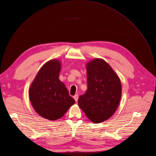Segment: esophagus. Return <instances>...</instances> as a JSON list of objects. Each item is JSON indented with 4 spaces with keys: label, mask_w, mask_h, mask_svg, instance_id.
Wrapping results in <instances>:
<instances>
[{
    "label": "esophagus",
    "mask_w": 156,
    "mask_h": 156,
    "mask_svg": "<svg viewBox=\"0 0 156 156\" xmlns=\"http://www.w3.org/2000/svg\"><path fill=\"white\" fill-rule=\"evenodd\" d=\"M78 98H79V96L77 95V94H76L74 96V99H75V101L76 102H77V101H78Z\"/></svg>",
    "instance_id": "esophagus-1"
}]
</instances>
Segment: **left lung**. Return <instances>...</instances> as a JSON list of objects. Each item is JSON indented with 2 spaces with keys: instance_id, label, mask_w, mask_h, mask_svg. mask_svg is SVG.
<instances>
[{
  "instance_id": "1",
  "label": "left lung",
  "mask_w": 156,
  "mask_h": 156,
  "mask_svg": "<svg viewBox=\"0 0 156 156\" xmlns=\"http://www.w3.org/2000/svg\"><path fill=\"white\" fill-rule=\"evenodd\" d=\"M87 89L79 98L78 105L89 120L101 123L115 112L122 96L120 78L101 58L87 63Z\"/></svg>"
}]
</instances>
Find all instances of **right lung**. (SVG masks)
<instances>
[{
	"instance_id": "1",
	"label": "right lung",
	"mask_w": 156,
	"mask_h": 156,
	"mask_svg": "<svg viewBox=\"0 0 156 156\" xmlns=\"http://www.w3.org/2000/svg\"><path fill=\"white\" fill-rule=\"evenodd\" d=\"M61 62L57 59L45 63L31 83L29 96L31 103L40 116L56 120L63 116L76 101L65 84L59 80Z\"/></svg>"
}]
</instances>
